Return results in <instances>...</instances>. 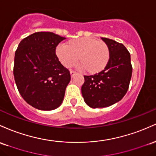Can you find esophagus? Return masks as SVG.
<instances>
[{"label":"esophagus","mask_w":156,"mask_h":156,"mask_svg":"<svg viewBox=\"0 0 156 156\" xmlns=\"http://www.w3.org/2000/svg\"><path fill=\"white\" fill-rule=\"evenodd\" d=\"M70 74H71V77H73V76H74V75L76 74V72H75V71H70Z\"/></svg>","instance_id":"esophagus-1"}]
</instances>
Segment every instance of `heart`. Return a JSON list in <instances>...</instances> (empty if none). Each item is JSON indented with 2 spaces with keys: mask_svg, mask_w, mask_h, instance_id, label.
<instances>
[{
  "mask_svg": "<svg viewBox=\"0 0 156 156\" xmlns=\"http://www.w3.org/2000/svg\"><path fill=\"white\" fill-rule=\"evenodd\" d=\"M56 55L65 67L69 68L77 61L80 68L90 74L101 72L109 62V47L105 42L92 37L73 39L59 45Z\"/></svg>",
  "mask_w": 156,
  "mask_h": 156,
  "instance_id": "1",
  "label": "heart"
}]
</instances>
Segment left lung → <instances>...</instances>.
<instances>
[{"mask_svg": "<svg viewBox=\"0 0 156 156\" xmlns=\"http://www.w3.org/2000/svg\"><path fill=\"white\" fill-rule=\"evenodd\" d=\"M110 50L109 62L101 72L84 76L81 90L84 101L92 108L109 107L120 101L128 90L132 65L130 54L122 43L101 37Z\"/></svg>", "mask_w": 156, "mask_h": 156, "instance_id": "obj_1", "label": "left lung"}]
</instances>
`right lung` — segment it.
<instances>
[{
    "mask_svg": "<svg viewBox=\"0 0 156 156\" xmlns=\"http://www.w3.org/2000/svg\"><path fill=\"white\" fill-rule=\"evenodd\" d=\"M65 39L49 31L36 32L22 40L15 51L13 73L18 91L38 110H55L64 99L71 74L59 61L56 47Z\"/></svg>",
    "mask_w": 156,
    "mask_h": 156,
    "instance_id": "obj_1",
    "label": "right lung"
}]
</instances>
